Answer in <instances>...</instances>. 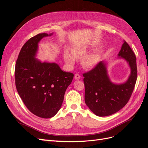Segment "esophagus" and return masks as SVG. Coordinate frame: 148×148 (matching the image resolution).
<instances>
[{
  "label": "esophagus",
  "mask_w": 148,
  "mask_h": 148,
  "mask_svg": "<svg viewBox=\"0 0 148 148\" xmlns=\"http://www.w3.org/2000/svg\"><path fill=\"white\" fill-rule=\"evenodd\" d=\"M80 75L78 74V73H76L75 75V77H74V78L75 79H80Z\"/></svg>",
  "instance_id": "obj_1"
}]
</instances>
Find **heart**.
I'll use <instances>...</instances> for the list:
<instances>
[{
    "label": "heart",
    "mask_w": 148,
    "mask_h": 148,
    "mask_svg": "<svg viewBox=\"0 0 148 148\" xmlns=\"http://www.w3.org/2000/svg\"><path fill=\"white\" fill-rule=\"evenodd\" d=\"M88 51V47L85 46H80L72 49L71 51V54L68 51H65L64 53V60L67 65L72 66L75 63V59H81L86 54ZM99 60L100 56L99 53H91L82 58V64L84 69H92L99 63Z\"/></svg>",
    "instance_id": "b5f03b06"
}]
</instances>
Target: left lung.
Wrapping results in <instances>:
<instances>
[{
    "label": "left lung",
    "instance_id": "obj_1",
    "mask_svg": "<svg viewBox=\"0 0 148 148\" xmlns=\"http://www.w3.org/2000/svg\"><path fill=\"white\" fill-rule=\"evenodd\" d=\"M119 56L126 60L131 67V75L126 83L122 84L112 83L103 62H99L91 70L83 74L85 103L94 114L100 117L114 114L122 109L127 104L135 86L136 59L126 41H124Z\"/></svg>",
    "mask_w": 148,
    "mask_h": 148
}]
</instances>
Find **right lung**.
<instances>
[{"label": "right lung", "mask_w": 148, "mask_h": 148, "mask_svg": "<svg viewBox=\"0 0 148 148\" xmlns=\"http://www.w3.org/2000/svg\"><path fill=\"white\" fill-rule=\"evenodd\" d=\"M48 36L39 33L24 44L15 69L16 88L21 99L31 113L44 119L53 117L59 110L74 76L56 64L41 63L34 58L38 42Z\"/></svg>", "instance_id": "obj_1"}]
</instances>
